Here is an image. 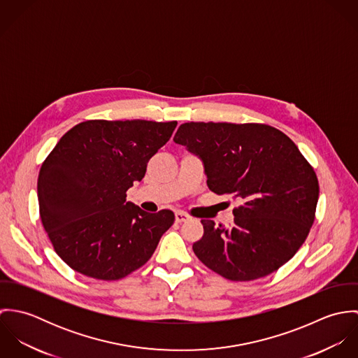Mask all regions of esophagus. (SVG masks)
I'll return each instance as SVG.
<instances>
[{"mask_svg": "<svg viewBox=\"0 0 358 358\" xmlns=\"http://www.w3.org/2000/svg\"><path fill=\"white\" fill-rule=\"evenodd\" d=\"M190 219V216L186 213V212H183V210H178L176 213H175V220H176V223H182V222H186V220H189Z\"/></svg>", "mask_w": 358, "mask_h": 358, "instance_id": "1", "label": "esophagus"}]
</instances>
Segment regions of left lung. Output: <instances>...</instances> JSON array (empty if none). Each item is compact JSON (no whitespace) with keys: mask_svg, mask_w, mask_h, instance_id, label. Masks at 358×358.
Wrapping results in <instances>:
<instances>
[{"mask_svg":"<svg viewBox=\"0 0 358 358\" xmlns=\"http://www.w3.org/2000/svg\"><path fill=\"white\" fill-rule=\"evenodd\" d=\"M173 142L199 155L206 185L244 203L230 227L201 220L193 251L231 281L271 274L298 252L314 222L318 180L296 145L266 124L185 122Z\"/></svg>","mask_w":358,"mask_h":358,"instance_id":"1","label":"left lung"}]
</instances>
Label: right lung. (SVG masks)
Here are the masks:
<instances>
[{
  "mask_svg": "<svg viewBox=\"0 0 358 358\" xmlns=\"http://www.w3.org/2000/svg\"><path fill=\"white\" fill-rule=\"evenodd\" d=\"M176 121L90 120L66 132L40 169V216L56 254L96 280L124 278L154 254L173 224L127 201L149 159L172 136Z\"/></svg>",
  "mask_w": 358,
  "mask_h": 358,
  "instance_id": "1",
  "label": "right lung"
}]
</instances>
